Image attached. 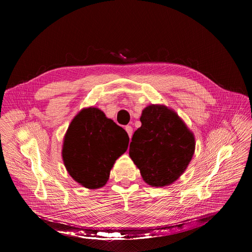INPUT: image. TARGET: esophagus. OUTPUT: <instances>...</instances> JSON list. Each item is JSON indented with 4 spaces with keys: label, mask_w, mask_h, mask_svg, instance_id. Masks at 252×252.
Here are the masks:
<instances>
[{
    "label": "esophagus",
    "mask_w": 252,
    "mask_h": 252,
    "mask_svg": "<svg viewBox=\"0 0 252 252\" xmlns=\"http://www.w3.org/2000/svg\"><path fill=\"white\" fill-rule=\"evenodd\" d=\"M125 130L127 131V133H128V135H129V138L131 139V136H132V127H131V126H126V127H125Z\"/></svg>",
    "instance_id": "34e87169"
}]
</instances>
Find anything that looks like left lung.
Instances as JSON below:
<instances>
[{
    "label": "left lung",
    "mask_w": 252,
    "mask_h": 252,
    "mask_svg": "<svg viewBox=\"0 0 252 252\" xmlns=\"http://www.w3.org/2000/svg\"><path fill=\"white\" fill-rule=\"evenodd\" d=\"M129 148L143 180L152 187L168 186L186 170L194 154L193 133L172 109L149 105Z\"/></svg>",
    "instance_id": "1"
}]
</instances>
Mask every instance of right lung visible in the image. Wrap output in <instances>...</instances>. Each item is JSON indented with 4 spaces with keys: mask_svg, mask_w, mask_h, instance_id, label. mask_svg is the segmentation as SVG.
I'll list each match as a JSON object with an SVG mask.
<instances>
[{
    "mask_svg": "<svg viewBox=\"0 0 252 252\" xmlns=\"http://www.w3.org/2000/svg\"><path fill=\"white\" fill-rule=\"evenodd\" d=\"M123 128L95 107L82 109L67 129L62 157L70 177L88 189L103 187L114 162L128 148Z\"/></svg>",
    "mask_w": 252,
    "mask_h": 252,
    "instance_id": "add662e5",
    "label": "right lung"
}]
</instances>
